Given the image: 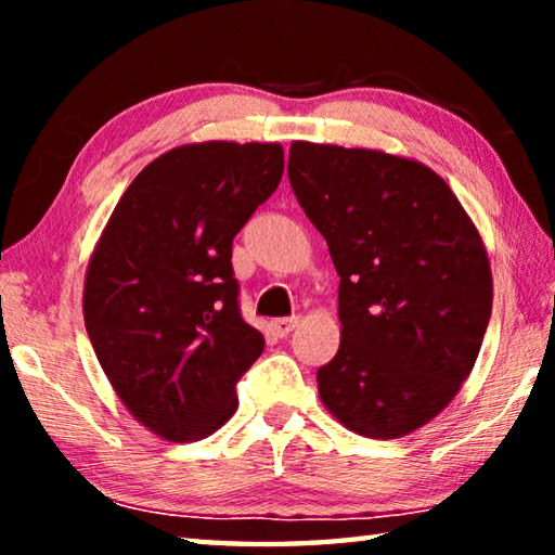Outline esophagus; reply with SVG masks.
Returning <instances> with one entry per match:
<instances>
[{"mask_svg": "<svg viewBox=\"0 0 555 555\" xmlns=\"http://www.w3.org/2000/svg\"><path fill=\"white\" fill-rule=\"evenodd\" d=\"M296 325H298V318H279V321L271 323V327H274V333L279 337H286Z\"/></svg>", "mask_w": 555, "mask_h": 555, "instance_id": "esophagus-1", "label": "esophagus"}]
</instances>
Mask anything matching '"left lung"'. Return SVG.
<instances>
[{"label": "left lung", "instance_id": "obj_1", "mask_svg": "<svg viewBox=\"0 0 555 555\" xmlns=\"http://www.w3.org/2000/svg\"><path fill=\"white\" fill-rule=\"evenodd\" d=\"M288 178L340 276L323 406L364 438L409 436L455 399L480 354L492 313L480 232L416 158L294 142Z\"/></svg>", "mask_w": 555, "mask_h": 555}]
</instances>
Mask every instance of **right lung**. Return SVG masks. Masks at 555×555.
<instances>
[{"label":"right lung","instance_id":"obj_1","mask_svg":"<svg viewBox=\"0 0 555 555\" xmlns=\"http://www.w3.org/2000/svg\"><path fill=\"white\" fill-rule=\"evenodd\" d=\"M284 173L276 142H198L154 158L92 249L82 315L112 389L171 443L215 434L264 350L242 321L232 240Z\"/></svg>","mask_w":555,"mask_h":555}]
</instances>
